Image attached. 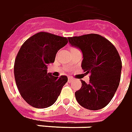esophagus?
Wrapping results in <instances>:
<instances>
[{"mask_svg":"<svg viewBox=\"0 0 132 132\" xmlns=\"http://www.w3.org/2000/svg\"><path fill=\"white\" fill-rule=\"evenodd\" d=\"M72 80H73V78H72V77H68V82H71Z\"/></svg>","mask_w":132,"mask_h":132,"instance_id":"34e87169","label":"esophagus"}]
</instances>
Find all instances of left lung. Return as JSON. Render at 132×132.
Listing matches in <instances>:
<instances>
[{
  "label": "left lung",
  "instance_id": "1",
  "mask_svg": "<svg viewBox=\"0 0 132 132\" xmlns=\"http://www.w3.org/2000/svg\"><path fill=\"white\" fill-rule=\"evenodd\" d=\"M70 45L82 53L81 67L90 74L89 83L81 80L82 87L75 92L77 102L84 108L98 110L106 106L118 88L121 61L116 47L97 34L68 38Z\"/></svg>",
  "mask_w": 132,
  "mask_h": 132
}]
</instances>
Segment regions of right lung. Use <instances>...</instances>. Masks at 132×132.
Listing matches in <instances>:
<instances>
[{"mask_svg": "<svg viewBox=\"0 0 132 132\" xmlns=\"http://www.w3.org/2000/svg\"><path fill=\"white\" fill-rule=\"evenodd\" d=\"M68 43L66 38L40 32L20 47L14 64L15 79L21 97L32 106L42 109L53 105L68 82L67 76L54 77L47 70Z\"/></svg>", "mask_w": 132, "mask_h": 132, "instance_id": "right-lung-1", "label": "right lung"}]
</instances>
